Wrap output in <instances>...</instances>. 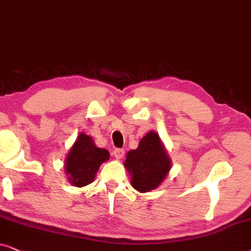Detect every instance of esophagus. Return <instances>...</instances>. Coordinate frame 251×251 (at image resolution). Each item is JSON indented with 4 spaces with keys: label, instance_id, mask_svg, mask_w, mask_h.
<instances>
[{
    "label": "esophagus",
    "instance_id": "34e87169",
    "mask_svg": "<svg viewBox=\"0 0 251 251\" xmlns=\"http://www.w3.org/2000/svg\"><path fill=\"white\" fill-rule=\"evenodd\" d=\"M124 153H125V150H124V149H120V148H116V149L113 150V151H112V155L115 156L117 159L123 158V157H124Z\"/></svg>",
    "mask_w": 251,
    "mask_h": 251
}]
</instances>
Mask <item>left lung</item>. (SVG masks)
I'll return each mask as SVG.
<instances>
[{
	"mask_svg": "<svg viewBox=\"0 0 251 251\" xmlns=\"http://www.w3.org/2000/svg\"><path fill=\"white\" fill-rule=\"evenodd\" d=\"M126 169L131 172L132 186L146 193L157 188L168 176L171 160L155 132L143 136L135 150L127 152Z\"/></svg>",
	"mask_w": 251,
	"mask_h": 251,
	"instance_id": "left-lung-1",
	"label": "left lung"
}]
</instances>
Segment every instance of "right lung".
I'll list each match as a JSON object with an SVG mask.
<instances>
[{
	"label": "right lung",
	"mask_w": 251,
	"mask_h": 251,
	"mask_svg": "<svg viewBox=\"0 0 251 251\" xmlns=\"http://www.w3.org/2000/svg\"><path fill=\"white\" fill-rule=\"evenodd\" d=\"M110 158L108 150L98 148L91 136L81 133L76 139L65 162V171L70 182L83 187L94 181L100 165Z\"/></svg>",
	"instance_id": "1"
}]
</instances>
